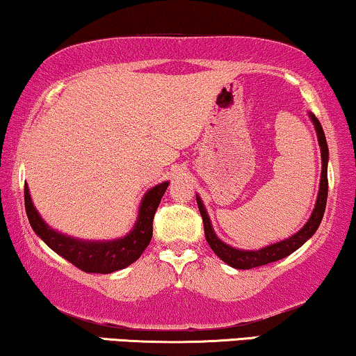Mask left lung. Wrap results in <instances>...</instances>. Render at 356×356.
<instances>
[{
    "label": "left lung",
    "mask_w": 356,
    "mask_h": 356,
    "mask_svg": "<svg viewBox=\"0 0 356 356\" xmlns=\"http://www.w3.org/2000/svg\"><path fill=\"white\" fill-rule=\"evenodd\" d=\"M311 123L314 124L316 134H318V143L321 147V181H319V193L318 199H316L314 209L311 212L308 222L305 223L303 227L300 228L298 232L293 233V235L285 238V240H280L277 243H272V245H267L264 248H259V250H240V248H233L227 245L225 241H222L220 238L217 236V233L213 232L212 222L209 218V213L204 207L202 199L196 194V201L199 212L202 216L204 222V233H206V240L209 246L212 248V251L220 257V259L225 262V264L235 267V269H252V267L266 266L269 262H275L279 259H284L291 252H295L298 248L305 245L306 241L309 240L311 236L314 235L316 230H318L321 220H323L324 211H325V202H327V163H329V149L327 143H325V136L323 131V126H321L319 120L311 113H308Z\"/></svg>",
    "instance_id": "8db88e82"
}]
</instances>
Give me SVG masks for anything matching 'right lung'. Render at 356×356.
I'll return each instance as SVG.
<instances>
[{"label": "right lung", "instance_id": "obj_1", "mask_svg": "<svg viewBox=\"0 0 356 356\" xmlns=\"http://www.w3.org/2000/svg\"><path fill=\"white\" fill-rule=\"evenodd\" d=\"M170 181H163L150 188L139 202V211L136 223L128 235L115 238V240H81L55 230L43 220L33 206L31 191L24 186V201L26 212L32 230L38 238L45 241L56 254L65 257L71 264L84 272L92 274H111V272L124 269L133 264L143 254L152 240V222L162 196L167 191Z\"/></svg>", "mask_w": 356, "mask_h": 356}]
</instances>
